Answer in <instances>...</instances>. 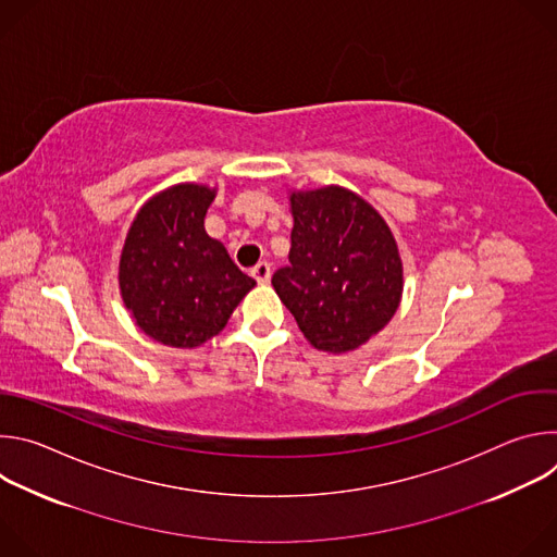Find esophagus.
Masks as SVG:
<instances>
[{
	"mask_svg": "<svg viewBox=\"0 0 557 557\" xmlns=\"http://www.w3.org/2000/svg\"><path fill=\"white\" fill-rule=\"evenodd\" d=\"M251 275L258 280V284H269L271 282V264L269 262H260L253 267Z\"/></svg>",
	"mask_w": 557,
	"mask_h": 557,
	"instance_id": "esophagus-1",
	"label": "esophagus"
}]
</instances>
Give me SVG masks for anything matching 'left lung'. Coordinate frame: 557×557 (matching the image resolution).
<instances>
[{
    "mask_svg": "<svg viewBox=\"0 0 557 557\" xmlns=\"http://www.w3.org/2000/svg\"><path fill=\"white\" fill-rule=\"evenodd\" d=\"M288 267L273 288L317 350L348 352L399 308L404 267L385 220L342 187L290 196Z\"/></svg>",
    "mask_w": 557,
    "mask_h": 557,
    "instance_id": "1",
    "label": "left lung"
}]
</instances>
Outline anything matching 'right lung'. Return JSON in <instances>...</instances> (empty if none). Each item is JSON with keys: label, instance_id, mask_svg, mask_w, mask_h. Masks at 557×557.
Returning a JSON list of instances; mask_svg holds the SVG:
<instances>
[{"label": "right lung", "instance_id": "right-lung-1", "mask_svg": "<svg viewBox=\"0 0 557 557\" xmlns=\"http://www.w3.org/2000/svg\"><path fill=\"white\" fill-rule=\"evenodd\" d=\"M215 189L176 185L143 205L125 237L119 284L145 335L196 348L218 335L256 286L205 231Z\"/></svg>", "mask_w": 557, "mask_h": 557}]
</instances>
